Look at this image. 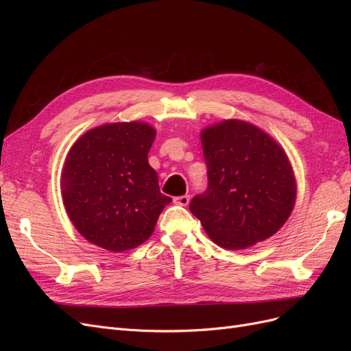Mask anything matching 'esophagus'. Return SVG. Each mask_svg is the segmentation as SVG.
Returning <instances> with one entry per match:
<instances>
[{
    "label": "esophagus",
    "mask_w": 351,
    "mask_h": 351,
    "mask_svg": "<svg viewBox=\"0 0 351 351\" xmlns=\"http://www.w3.org/2000/svg\"><path fill=\"white\" fill-rule=\"evenodd\" d=\"M190 202V196L189 195H183V196H178V197H174V204L180 205V206H187Z\"/></svg>",
    "instance_id": "1"
}]
</instances>
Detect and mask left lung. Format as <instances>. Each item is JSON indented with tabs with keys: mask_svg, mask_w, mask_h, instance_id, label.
Here are the masks:
<instances>
[{
	"mask_svg": "<svg viewBox=\"0 0 351 351\" xmlns=\"http://www.w3.org/2000/svg\"><path fill=\"white\" fill-rule=\"evenodd\" d=\"M208 189L190 210L210 240L228 250L272 237L290 218L297 196L282 146L252 123L230 119L200 132Z\"/></svg>",
	"mask_w": 351,
	"mask_h": 351,
	"instance_id": "1",
	"label": "left lung"
}]
</instances>
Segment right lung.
<instances>
[{
	"instance_id": "right-lung-1",
	"label": "right lung",
	"mask_w": 351,
	"mask_h": 351,
	"mask_svg": "<svg viewBox=\"0 0 351 351\" xmlns=\"http://www.w3.org/2000/svg\"><path fill=\"white\" fill-rule=\"evenodd\" d=\"M155 127L145 121L108 123L83 133L61 169V197L80 236L120 253L152 236L171 197L159 192L147 162Z\"/></svg>"
}]
</instances>
